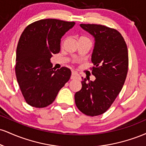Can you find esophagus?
<instances>
[{
	"mask_svg": "<svg viewBox=\"0 0 146 146\" xmlns=\"http://www.w3.org/2000/svg\"><path fill=\"white\" fill-rule=\"evenodd\" d=\"M80 75H79L78 73H77L76 72L73 71L71 73V80H78V79H80Z\"/></svg>",
	"mask_w": 146,
	"mask_h": 146,
	"instance_id": "1",
	"label": "esophagus"
}]
</instances>
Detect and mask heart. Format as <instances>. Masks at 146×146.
<instances>
[{
  "label": "heart",
  "instance_id": "obj_1",
  "mask_svg": "<svg viewBox=\"0 0 146 146\" xmlns=\"http://www.w3.org/2000/svg\"><path fill=\"white\" fill-rule=\"evenodd\" d=\"M82 38H87L86 37H85V36H81V37H80V38H79V39H82Z\"/></svg>",
  "mask_w": 146,
  "mask_h": 146
}]
</instances>
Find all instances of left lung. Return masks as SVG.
Wrapping results in <instances>:
<instances>
[{
	"label": "left lung",
	"mask_w": 146,
	"mask_h": 146,
	"mask_svg": "<svg viewBox=\"0 0 146 146\" xmlns=\"http://www.w3.org/2000/svg\"><path fill=\"white\" fill-rule=\"evenodd\" d=\"M95 40L90 69L96 78H82V89L75 94L76 106L82 113L94 117L104 113L113 104L124 84L128 70L126 43L118 31L102 25L81 24Z\"/></svg>",
	"instance_id": "8db88e82"
}]
</instances>
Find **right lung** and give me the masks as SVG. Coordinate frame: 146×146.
I'll return each mask as SVG.
<instances>
[{"label":"right lung","mask_w":146,"mask_h":146,"mask_svg":"<svg viewBox=\"0 0 146 146\" xmlns=\"http://www.w3.org/2000/svg\"><path fill=\"white\" fill-rule=\"evenodd\" d=\"M74 22L42 19L28 25L16 48V78L28 104L44 108L51 104L58 92L69 80L71 71L62 67L53 70L52 54L60 51V41Z\"/></svg>","instance_id":"add662e5"}]
</instances>
